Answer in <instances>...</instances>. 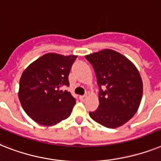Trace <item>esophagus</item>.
<instances>
[{"instance_id": "1", "label": "esophagus", "mask_w": 161, "mask_h": 161, "mask_svg": "<svg viewBox=\"0 0 161 161\" xmlns=\"http://www.w3.org/2000/svg\"><path fill=\"white\" fill-rule=\"evenodd\" d=\"M87 97L86 96V95H84V96H80L79 97V99H80V101L82 102H85L86 101V99H87Z\"/></svg>"}]
</instances>
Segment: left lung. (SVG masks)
Masks as SVG:
<instances>
[{"mask_svg": "<svg viewBox=\"0 0 161 161\" xmlns=\"http://www.w3.org/2000/svg\"><path fill=\"white\" fill-rule=\"evenodd\" d=\"M85 58L93 67L100 90L98 108L89 116L108 128L122 126L136 114L142 101L143 83L138 69L112 49H103Z\"/></svg>", "mask_w": 161, "mask_h": 161, "instance_id": "1", "label": "left lung"}]
</instances>
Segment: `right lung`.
<instances>
[{"label": "right lung", "instance_id": "1", "mask_svg": "<svg viewBox=\"0 0 161 161\" xmlns=\"http://www.w3.org/2000/svg\"><path fill=\"white\" fill-rule=\"evenodd\" d=\"M77 57L45 53L24 70L18 97L26 114L35 122L53 126L70 116L76 100L60 87L69 85V72Z\"/></svg>", "mask_w": 161, "mask_h": 161}]
</instances>
